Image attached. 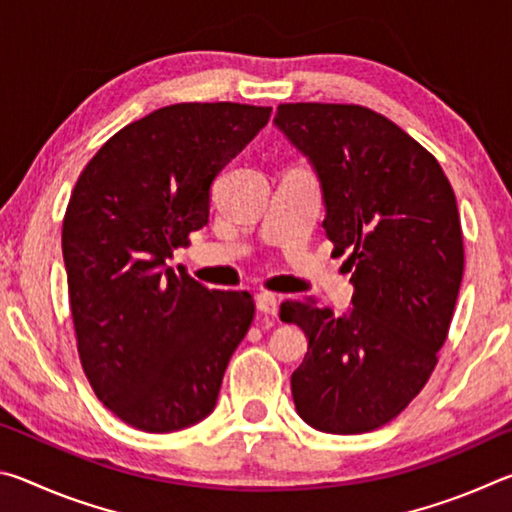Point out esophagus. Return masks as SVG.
Masks as SVG:
<instances>
[{"label": "esophagus", "mask_w": 512, "mask_h": 512, "mask_svg": "<svg viewBox=\"0 0 512 512\" xmlns=\"http://www.w3.org/2000/svg\"><path fill=\"white\" fill-rule=\"evenodd\" d=\"M257 309L262 311V314L266 316H275L277 314V298L273 296V293H257Z\"/></svg>", "instance_id": "1"}]
</instances>
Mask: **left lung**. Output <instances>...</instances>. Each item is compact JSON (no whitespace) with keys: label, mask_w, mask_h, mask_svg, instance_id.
Listing matches in <instances>:
<instances>
[{"label":"left lung","mask_w":512,"mask_h":512,"mask_svg":"<svg viewBox=\"0 0 512 512\" xmlns=\"http://www.w3.org/2000/svg\"><path fill=\"white\" fill-rule=\"evenodd\" d=\"M275 126L316 169L325 235L348 253L352 309L282 302L307 334L291 375L300 418L325 433H366L427 384L463 280V232L438 160L379 112L354 103H282Z\"/></svg>","instance_id":"8db88e82"}]
</instances>
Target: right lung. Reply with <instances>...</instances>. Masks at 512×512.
<instances>
[{
    "label": "right lung",
    "instance_id": "1",
    "mask_svg": "<svg viewBox=\"0 0 512 512\" xmlns=\"http://www.w3.org/2000/svg\"><path fill=\"white\" fill-rule=\"evenodd\" d=\"M271 117L246 103H176L121 128L85 164L63 221L69 307L85 377L119 420L169 433L212 413L255 316L167 266L210 216L219 171Z\"/></svg>",
    "mask_w": 512,
    "mask_h": 512
}]
</instances>
